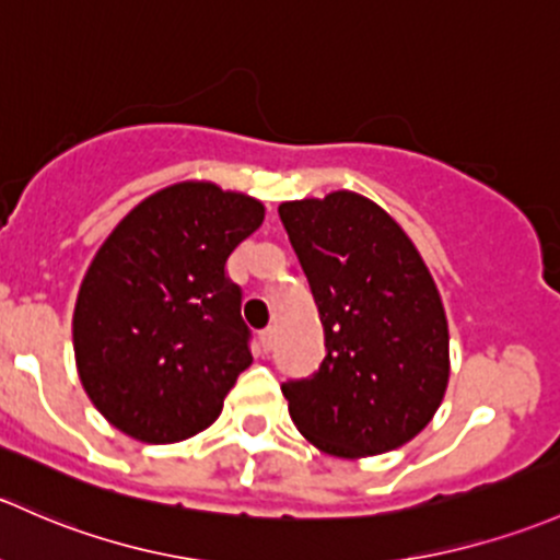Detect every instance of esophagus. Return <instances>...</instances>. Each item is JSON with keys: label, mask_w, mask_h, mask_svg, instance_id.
Returning a JSON list of instances; mask_svg holds the SVG:
<instances>
[{"label": "esophagus", "mask_w": 560, "mask_h": 560, "mask_svg": "<svg viewBox=\"0 0 560 560\" xmlns=\"http://www.w3.org/2000/svg\"><path fill=\"white\" fill-rule=\"evenodd\" d=\"M257 340H260L262 354H268V351L273 349V329H262V332L257 335Z\"/></svg>", "instance_id": "34e87169"}]
</instances>
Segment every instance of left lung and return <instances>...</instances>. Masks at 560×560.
Segmentation results:
<instances>
[{"label": "left lung", "instance_id": "left-lung-1", "mask_svg": "<svg viewBox=\"0 0 560 560\" xmlns=\"http://www.w3.org/2000/svg\"><path fill=\"white\" fill-rule=\"evenodd\" d=\"M314 292L327 357L281 386L298 432L338 458L410 443L451 378L448 316L427 262L399 222L351 190L279 206Z\"/></svg>", "mask_w": 560, "mask_h": 560}]
</instances>
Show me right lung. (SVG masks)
Listing matches in <instances>:
<instances>
[{"label":"right lung","instance_id":"right-lung-1","mask_svg":"<svg viewBox=\"0 0 560 560\" xmlns=\"http://www.w3.org/2000/svg\"><path fill=\"white\" fill-rule=\"evenodd\" d=\"M262 220L257 198L185 179L133 206L98 246L74 303V362L122 434L168 445L220 419L252 364L225 262Z\"/></svg>","mask_w":560,"mask_h":560}]
</instances>
